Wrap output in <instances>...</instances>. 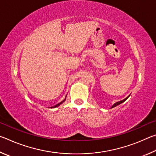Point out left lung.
Segmentation results:
<instances>
[{"mask_svg": "<svg viewBox=\"0 0 156 156\" xmlns=\"http://www.w3.org/2000/svg\"><path fill=\"white\" fill-rule=\"evenodd\" d=\"M129 97V96L128 97H126V98H125V99H124V100H121V101H119V102H116V103H115L114 105H113V106L112 107V108H113V107H116V106H117V105H119L120 104H121V103H122V102H125V100H126V99H127Z\"/></svg>", "mask_w": 156, "mask_h": 156, "instance_id": "left-lung-1", "label": "left lung"}]
</instances>
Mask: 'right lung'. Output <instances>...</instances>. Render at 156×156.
<instances>
[{
    "instance_id": "add662e5",
    "label": "right lung",
    "mask_w": 156,
    "mask_h": 156,
    "mask_svg": "<svg viewBox=\"0 0 156 156\" xmlns=\"http://www.w3.org/2000/svg\"><path fill=\"white\" fill-rule=\"evenodd\" d=\"M65 99L64 100H63V101H62L61 102H60V103H58V104H57V105H55V106H54V107H51V108H55V107H58L60 105H61V104L62 103V102L65 101Z\"/></svg>"
}]
</instances>
